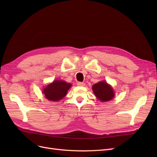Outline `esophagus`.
Returning <instances> with one entry per match:
<instances>
[{"label":"esophagus","mask_w":157,"mask_h":157,"mask_svg":"<svg viewBox=\"0 0 157 157\" xmlns=\"http://www.w3.org/2000/svg\"><path fill=\"white\" fill-rule=\"evenodd\" d=\"M77 85H78V86H85V83L82 82H78Z\"/></svg>","instance_id":"esophagus-1"}]
</instances>
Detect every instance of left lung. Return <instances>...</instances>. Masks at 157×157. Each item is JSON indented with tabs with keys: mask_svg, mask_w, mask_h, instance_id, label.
<instances>
[{
	"mask_svg": "<svg viewBox=\"0 0 157 157\" xmlns=\"http://www.w3.org/2000/svg\"><path fill=\"white\" fill-rule=\"evenodd\" d=\"M92 90L97 98L101 101H109L114 97L112 88L105 81L95 84L92 86Z\"/></svg>",
	"mask_w": 157,
	"mask_h": 157,
	"instance_id": "left-lung-1",
	"label": "left lung"
}]
</instances>
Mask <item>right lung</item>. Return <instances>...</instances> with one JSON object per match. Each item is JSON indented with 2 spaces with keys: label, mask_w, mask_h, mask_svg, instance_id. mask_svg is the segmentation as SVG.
<instances>
[{
  "label": "right lung",
  "mask_w": 157,
  "mask_h": 157,
  "mask_svg": "<svg viewBox=\"0 0 157 157\" xmlns=\"http://www.w3.org/2000/svg\"><path fill=\"white\" fill-rule=\"evenodd\" d=\"M71 84L61 80L56 81L48 85L44 90L43 94L47 99L50 101H59L64 98Z\"/></svg>",
  "instance_id": "add662e5"
}]
</instances>
